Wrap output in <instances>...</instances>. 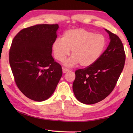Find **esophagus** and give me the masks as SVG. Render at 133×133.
Instances as JSON below:
<instances>
[{"mask_svg": "<svg viewBox=\"0 0 133 133\" xmlns=\"http://www.w3.org/2000/svg\"><path fill=\"white\" fill-rule=\"evenodd\" d=\"M70 71V70H69V69H67L66 68H62V71H63V73H65V72H68V71Z\"/></svg>", "mask_w": 133, "mask_h": 133, "instance_id": "34e87169", "label": "esophagus"}]
</instances>
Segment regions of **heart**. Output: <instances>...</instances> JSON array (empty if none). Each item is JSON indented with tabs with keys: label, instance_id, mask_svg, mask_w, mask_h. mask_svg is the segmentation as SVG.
<instances>
[{
	"label": "heart",
	"instance_id": "1",
	"mask_svg": "<svg viewBox=\"0 0 133 133\" xmlns=\"http://www.w3.org/2000/svg\"><path fill=\"white\" fill-rule=\"evenodd\" d=\"M106 38L102 34L83 28L71 29L63 34L62 39H57L52 45L54 57L63 62L70 55L72 56L64 62L67 66L80 63L82 66H89L96 62L104 51Z\"/></svg>",
	"mask_w": 133,
	"mask_h": 133
}]
</instances>
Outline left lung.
Segmentation results:
<instances>
[{"mask_svg":"<svg viewBox=\"0 0 133 133\" xmlns=\"http://www.w3.org/2000/svg\"><path fill=\"white\" fill-rule=\"evenodd\" d=\"M110 42L93 64L76 71L72 90L76 99L87 105L105 99L114 90L125 62L123 43L116 34L105 30Z\"/></svg>","mask_w":133,"mask_h":133,"instance_id":"left-lung-1","label":"left lung"}]
</instances>
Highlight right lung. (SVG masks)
<instances>
[{
	"instance_id": "obj_1",
	"label": "right lung",
	"mask_w": 133,
	"mask_h": 133,
	"mask_svg": "<svg viewBox=\"0 0 133 133\" xmlns=\"http://www.w3.org/2000/svg\"><path fill=\"white\" fill-rule=\"evenodd\" d=\"M57 24H40L22 29L12 41L9 62L20 91L37 102L53 94L62 69L51 55Z\"/></svg>"
}]
</instances>
